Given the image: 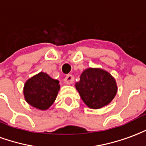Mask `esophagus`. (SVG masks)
<instances>
[{"label": "esophagus", "instance_id": "esophagus-1", "mask_svg": "<svg viewBox=\"0 0 146 146\" xmlns=\"http://www.w3.org/2000/svg\"><path fill=\"white\" fill-rule=\"evenodd\" d=\"M73 80H74V77H73V75L70 74V75H67L66 77L65 78L64 83L66 84H71L73 82Z\"/></svg>", "mask_w": 146, "mask_h": 146}]
</instances>
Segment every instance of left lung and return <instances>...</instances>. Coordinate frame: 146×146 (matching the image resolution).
<instances>
[{"label": "left lung", "mask_w": 146, "mask_h": 146, "mask_svg": "<svg viewBox=\"0 0 146 146\" xmlns=\"http://www.w3.org/2000/svg\"><path fill=\"white\" fill-rule=\"evenodd\" d=\"M75 86L84 102L94 110L110 104L117 92L116 80L111 74L97 68L84 70Z\"/></svg>", "instance_id": "8db88e82"}]
</instances>
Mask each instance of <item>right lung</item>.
Listing matches in <instances>:
<instances>
[{
  "mask_svg": "<svg viewBox=\"0 0 146 146\" xmlns=\"http://www.w3.org/2000/svg\"><path fill=\"white\" fill-rule=\"evenodd\" d=\"M60 85L58 80L40 72L25 83L23 89L26 101L38 110H45L53 104Z\"/></svg>",
  "mask_w": 146,
  "mask_h": 146,
  "instance_id": "obj_1",
  "label": "right lung"
}]
</instances>
